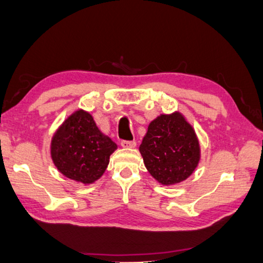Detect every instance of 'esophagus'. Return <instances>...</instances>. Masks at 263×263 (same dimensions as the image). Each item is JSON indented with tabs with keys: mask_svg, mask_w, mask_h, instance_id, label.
<instances>
[{
	"mask_svg": "<svg viewBox=\"0 0 263 263\" xmlns=\"http://www.w3.org/2000/svg\"><path fill=\"white\" fill-rule=\"evenodd\" d=\"M136 141H127V140H122L121 146L123 148H135L136 147Z\"/></svg>",
	"mask_w": 263,
	"mask_h": 263,
	"instance_id": "1",
	"label": "esophagus"
}]
</instances>
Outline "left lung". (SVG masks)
<instances>
[{
    "instance_id": "left-lung-1",
    "label": "left lung",
    "mask_w": 263,
    "mask_h": 263,
    "mask_svg": "<svg viewBox=\"0 0 263 263\" xmlns=\"http://www.w3.org/2000/svg\"><path fill=\"white\" fill-rule=\"evenodd\" d=\"M139 151L148 173L166 186L189 178L200 161L198 137L178 111L152 121Z\"/></svg>"
}]
</instances>
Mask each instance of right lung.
Segmentation results:
<instances>
[{"mask_svg":"<svg viewBox=\"0 0 263 263\" xmlns=\"http://www.w3.org/2000/svg\"><path fill=\"white\" fill-rule=\"evenodd\" d=\"M117 145L99 130L93 116L83 109L62 123L51 138L50 155L62 175L85 185L106 171Z\"/></svg>","mask_w":263,"mask_h":263,"instance_id":"obj_1","label":"right lung"}]
</instances>
